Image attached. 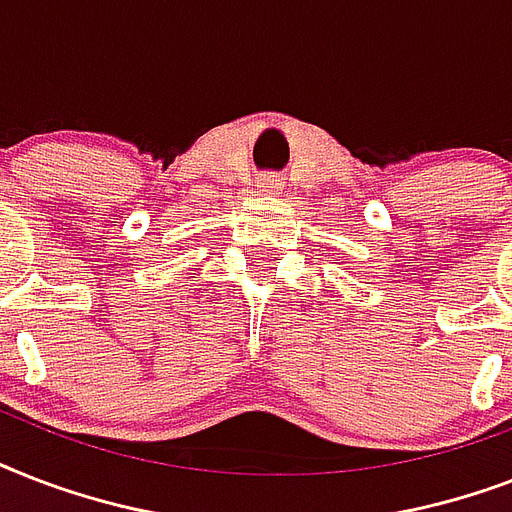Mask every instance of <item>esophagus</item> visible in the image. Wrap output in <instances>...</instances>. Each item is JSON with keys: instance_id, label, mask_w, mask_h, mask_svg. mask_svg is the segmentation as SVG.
I'll return each instance as SVG.
<instances>
[{"instance_id": "1", "label": "esophagus", "mask_w": 512, "mask_h": 512, "mask_svg": "<svg viewBox=\"0 0 512 512\" xmlns=\"http://www.w3.org/2000/svg\"><path fill=\"white\" fill-rule=\"evenodd\" d=\"M257 185H260V191H265V193H279L281 191L279 175H263Z\"/></svg>"}]
</instances>
